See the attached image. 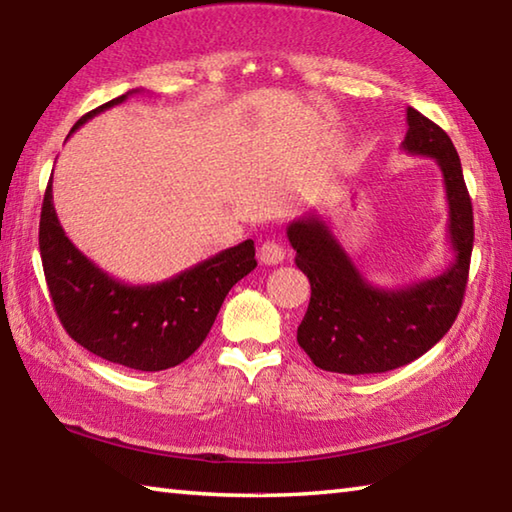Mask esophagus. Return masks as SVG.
<instances>
[{"mask_svg":"<svg viewBox=\"0 0 512 512\" xmlns=\"http://www.w3.org/2000/svg\"><path fill=\"white\" fill-rule=\"evenodd\" d=\"M284 257H286V248L280 244V241L268 239V241H264L262 246H259V262L266 264V266L282 264Z\"/></svg>","mask_w":512,"mask_h":512,"instance_id":"1","label":"esophagus"}]
</instances>
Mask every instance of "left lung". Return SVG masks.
I'll return each mask as SVG.
<instances>
[{
	"instance_id": "obj_1",
	"label": "left lung",
	"mask_w": 512,
	"mask_h": 512,
	"mask_svg": "<svg viewBox=\"0 0 512 512\" xmlns=\"http://www.w3.org/2000/svg\"><path fill=\"white\" fill-rule=\"evenodd\" d=\"M407 154L430 156L443 174L448 199V241L454 253L441 275L401 288H378L333 235L318 212L293 219L286 237L295 264L309 277L311 302L297 342L315 367L336 374H383L432 349L457 320L475 241L472 203L450 136L407 107Z\"/></svg>"
}]
</instances>
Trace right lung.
Returning <instances> with one entry per match:
<instances>
[{
	"mask_svg": "<svg viewBox=\"0 0 512 512\" xmlns=\"http://www.w3.org/2000/svg\"><path fill=\"white\" fill-rule=\"evenodd\" d=\"M141 91L89 111L71 134ZM40 255L55 313L69 336L96 356L138 371H163L188 360L206 340L230 288L257 266L253 239H246L170 280L120 282L73 246L55 215L51 183L42 203Z\"/></svg>",
	"mask_w": 512,
	"mask_h": 512,
	"instance_id": "right-lung-1",
	"label": "right lung"
}]
</instances>
